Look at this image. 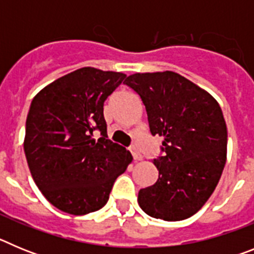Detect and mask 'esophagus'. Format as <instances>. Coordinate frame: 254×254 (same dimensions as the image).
Returning a JSON list of instances; mask_svg holds the SVG:
<instances>
[{
    "mask_svg": "<svg viewBox=\"0 0 254 254\" xmlns=\"http://www.w3.org/2000/svg\"><path fill=\"white\" fill-rule=\"evenodd\" d=\"M129 151H131V154H132V156H133L134 161H140L141 159H142V155L140 154V151L137 150V147L131 146V147H129Z\"/></svg>",
    "mask_w": 254,
    "mask_h": 254,
    "instance_id": "esophagus-1",
    "label": "esophagus"
}]
</instances>
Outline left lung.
Returning <instances> with one entry per match:
<instances>
[{"instance_id":"left-lung-1","label":"left lung","mask_w":254,"mask_h":254,"mask_svg":"<svg viewBox=\"0 0 254 254\" xmlns=\"http://www.w3.org/2000/svg\"><path fill=\"white\" fill-rule=\"evenodd\" d=\"M140 95L152 136H163L154 159L156 183L138 192L149 216L179 221L194 215L216 188L226 161L228 131L219 103L173 71L134 73L123 82Z\"/></svg>"}]
</instances>
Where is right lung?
Wrapping results in <instances>:
<instances>
[{"label":"right lung","instance_id":"add662e5","mask_svg":"<svg viewBox=\"0 0 254 254\" xmlns=\"http://www.w3.org/2000/svg\"><path fill=\"white\" fill-rule=\"evenodd\" d=\"M126 78L122 72L84 67L34 96L26 118L24 151L35 185L58 210L98 211L132 161L128 150L107 136L103 107ZM94 130L101 132L98 141Z\"/></svg>","mask_w":254,"mask_h":254}]
</instances>
